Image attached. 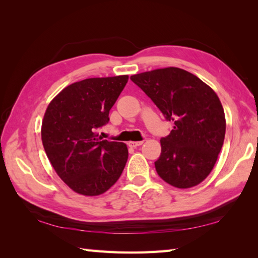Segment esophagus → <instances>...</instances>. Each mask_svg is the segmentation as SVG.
<instances>
[{"label":"esophagus","instance_id":"34e87169","mask_svg":"<svg viewBox=\"0 0 258 258\" xmlns=\"http://www.w3.org/2000/svg\"><path fill=\"white\" fill-rule=\"evenodd\" d=\"M142 144H143V141H139V142H128V146L130 147H138V146H141Z\"/></svg>","mask_w":258,"mask_h":258}]
</instances>
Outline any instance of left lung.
<instances>
[{
    "instance_id": "obj_1",
    "label": "left lung",
    "mask_w": 258,
    "mask_h": 258,
    "mask_svg": "<svg viewBox=\"0 0 258 258\" xmlns=\"http://www.w3.org/2000/svg\"><path fill=\"white\" fill-rule=\"evenodd\" d=\"M131 80L173 122L171 133L161 139V156L155 162L158 176L177 188L203 182L215 165L225 138V114L216 93L178 68L132 75Z\"/></svg>"
}]
</instances>
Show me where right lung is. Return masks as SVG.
Here are the masks:
<instances>
[{
	"label": "right lung",
	"mask_w": 258,
	"mask_h": 258,
	"mask_svg": "<svg viewBox=\"0 0 258 258\" xmlns=\"http://www.w3.org/2000/svg\"><path fill=\"white\" fill-rule=\"evenodd\" d=\"M128 81L127 75L86 79L69 85L47 106L42 142L63 182L86 196L103 194L116 183L128 151L124 143L96 133L109 120V109Z\"/></svg>",
	"instance_id": "add662e5"
}]
</instances>
